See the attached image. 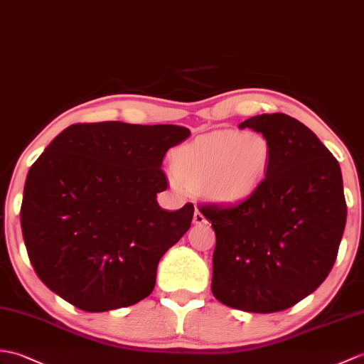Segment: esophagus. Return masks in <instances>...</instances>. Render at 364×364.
<instances>
[{"label": "esophagus", "instance_id": "34e87169", "mask_svg": "<svg viewBox=\"0 0 364 364\" xmlns=\"http://www.w3.org/2000/svg\"><path fill=\"white\" fill-rule=\"evenodd\" d=\"M203 223H206V218L198 209H196V213H193V225H203Z\"/></svg>", "mask_w": 364, "mask_h": 364}]
</instances>
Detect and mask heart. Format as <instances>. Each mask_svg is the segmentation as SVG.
Listing matches in <instances>:
<instances>
[{"mask_svg": "<svg viewBox=\"0 0 364 364\" xmlns=\"http://www.w3.org/2000/svg\"><path fill=\"white\" fill-rule=\"evenodd\" d=\"M273 146L262 133L215 132L175 150L171 181L215 201H240L264 181Z\"/></svg>", "mask_w": 364, "mask_h": 364, "instance_id": "heart-1", "label": "heart"}]
</instances>
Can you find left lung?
Listing matches in <instances>:
<instances>
[{"label":"left lung","mask_w":364,"mask_h":364,"mask_svg":"<svg viewBox=\"0 0 364 364\" xmlns=\"http://www.w3.org/2000/svg\"><path fill=\"white\" fill-rule=\"evenodd\" d=\"M239 127L268 138L273 161L247 198L198 206L217 239L210 290L228 307L273 314L309 296L331 273L348 215L341 168L289 114H260Z\"/></svg>","instance_id":"left-lung-1"}]
</instances>
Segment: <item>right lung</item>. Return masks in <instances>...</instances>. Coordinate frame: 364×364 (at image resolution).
<instances>
[{
    "mask_svg": "<svg viewBox=\"0 0 364 364\" xmlns=\"http://www.w3.org/2000/svg\"><path fill=\"white\" fill-rule=\"evenodd\" d=\"M180 125L74 124L29 168L20 210L31 264L49 290L85 311L129 307L155 287L158 262L189 230L193 205L161 209L166 151Z\"/></svg>",
    "mask_w": 364,
    "mask_h": 364,
    "instance_id": "add662e5",
    "label": "right lung"
}]
</instances>
